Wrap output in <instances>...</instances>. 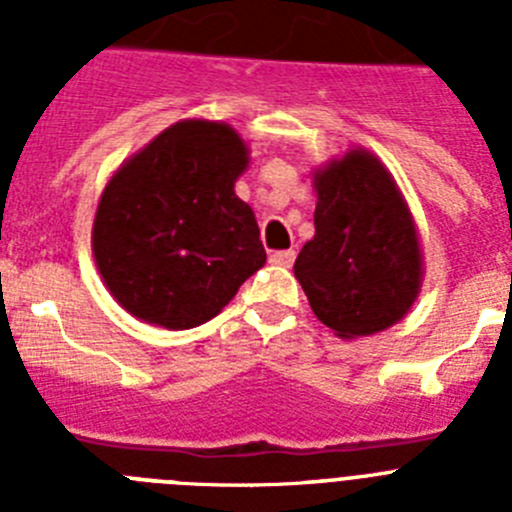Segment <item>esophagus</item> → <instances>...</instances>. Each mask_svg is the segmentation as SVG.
I'll use <instances>...</instances> for the list:
<instances>
[{
    "mask_svg": "<svg viewBox=\"0 0 512 512\" xmlns=\"http://www.w3.org/2000/svg\"><path fill=\"white\" fill-rule=\"evenodd\" d=\"M295 256H297L295 251H274V253H271V256H269V261H271V264L287 266V269H289V266L295 264Z\"/></svg>",
    "mask_w": 512,
    "mask_h": 512,
    "instance_id": "1",
    "label": "esophagus"
}]
</instances>
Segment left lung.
<instances>
[{
	"mask_svg": "<svg viewBox=\"0 0 512 512\" xmlns=\"http://www.w3.org/2000/svg\"><path fill=\"white\" fill-rule=\"evenodd\" d=\"M315 235L295 277L315 318L336 336H374L408 315L423 253L408 202L374 153L354 148L312 174Z\"/></svg>",
	"mask_w": 512,
	"mask_h": 512,
	"instance_id": "left-lung-1",
	"label": "left lung"
}]
</instances>
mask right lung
Masks as SVG:
<instances>
[{"instance_id": "1", "label": "right lung", "mask_w": 512, "mask_h": 512, "mask_svg": "<svg viewBox=\"0 0 512 512\" xmlns=\"http://www.w3.org/2000/svg\"><path fill=\"white\" fill-rule=\"evenodd\" d=\"M246 169L248 146L230 125L182 120L112 174L92 251L133 318L169 330L207 323L266 264L256 215L233 189Z\"/></svg>"}]
</instances>
